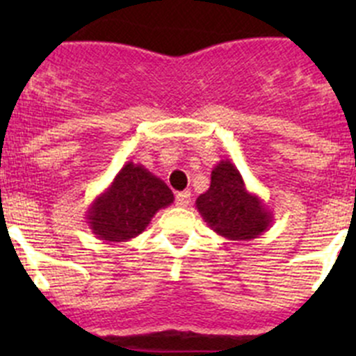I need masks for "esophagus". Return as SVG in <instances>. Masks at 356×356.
Segmentation results:
<instances>
[{
  "instance_id": "esophagus-1",
  "label": "esophagus",
  "mask_w": 356,
  "mask_h": 356,
  "mask_svg": "<svg viewBox=\"0 0 356 356\" xmlns=\"http://www.w3.org/2000/svg\"><path fill=\"white\" fill-rule=\"evenodd\" d=\"M189 201H191V193L189 191H182L175 195V203H177L179 207H188Z\"/></svg>"
}]
</instances>
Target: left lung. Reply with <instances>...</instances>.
Instances as JSON below:
<instances>
[{"instance_id": "1", "label": "left lung", "mask_w": 356, "mask_h": 356, "mask_svg": "<svg viewBox=\"0 0 356 356\" xmlns=\"http://www.w3.org/2000/svg\"><path fill=\"white\" fill-rule=\"evenodd\" d=\"M196 208L208 227L229 241H251L274 222L270 208L246 188L229 158L213 167L210 189L198 196Z\"/></svg>"}]
</instances>
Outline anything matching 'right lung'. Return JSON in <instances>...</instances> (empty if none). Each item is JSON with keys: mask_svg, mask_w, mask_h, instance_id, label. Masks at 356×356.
<instances>
[{"mask_svg": "<svg viewBox=\"0 0 356 356\" xmlns=\"http://www.w3.org/2000/svg\"><path fill=\"white\" fill-rule=\"evenodd\" d=\"M174 195L161 179L143 165L127 161L108 188L88 207L86 218L92 234L103 243H125L146 231Z\"/></svg>", "mask_w": 356, "mask_h": 356, "instance_id": "add662e5", "label": "right lung"}]
</instances>
